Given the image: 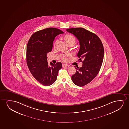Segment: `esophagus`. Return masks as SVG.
<instances>
[{
    "label": "esophagus",
    "instance_id": "obj_1",
    "mask_svg": "<svg viewBox=\"0 0 129 129\" xmlns=\"http://www.w3.org/2000/svg\"><path fill=\"white\" fill-rule=\"evenodd\" d=\"M70 66L69 65H67V64H62V67H69Z\"/></svg>",
    "mask_w": 129,
    "mask_h": 129
}]
</instances>
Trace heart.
<instances>
[{"instance_id":"1","label":"heart","mask_w":129,"mask_h":129,"mask_svg":"<svg viewBox=\"0 0 129 129\" xmlns=\"http://www.w3.org/2000/svg\"><path fill=\"white\" fill-rule=\"evenodd\" d=\"M64 39L67 44H69L70 43H73L74 44L76 43V39L75 37H74V36L71 35V34L66 35L64 37ZM69 56H70V54H67V55H64L62 57V60L64 62H67L68 61V58H67V57H69Z\"/></svg>"}]
</instances>
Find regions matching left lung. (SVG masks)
<instances>
[{
  "label": "left lung",
  "instance_id": "8db88e82",
  "mask_svg": "<svg viewBox=\"0 0 129 129\" xmlns=\"http://www.w3.org/2000/svg\"><path fill=\"white\" fill-rule=\"evenodd\" d=\"M67 31L79 41L77 56L83 63L82 67H75L76 73L71 79L76 85L83 86L94 79L101 69L104 56L103 45L96 35L83 28H68Z\"/></svg>",
  "mask_w": 129,
  "mask_h": 129
}]
</instances>
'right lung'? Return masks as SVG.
<instances>
[{"mask_svg": "<svg viewBox=\"0 0 129 129\" xmlns=\"http://www.w3.org/2000/svg\"><path fill=\"white\" fill-rule=\"evenodd\" d=\"M62 31L48 28L34 33L27 45L26 62L29 70L36 79L44 86L53 84L57 79L58 71L62 67L61 62L55 64L47 61V53L52 49L53 41Z\"/></svg>", "mask_w": 129, "mask_h": 129, "instance_id": "1", "label": "right lung"}]
</instances>
